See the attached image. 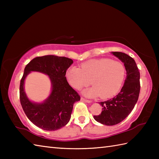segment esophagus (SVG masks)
<instances>
[{"label": "esophagus", "mask_w": 159, "mask_h": 159, "mask_svg": "<svg viewBox=\"0 0 159 159\" xmlns=\"http://www.w3.org/2000/svg\"><path fill=\"white\" fill-rule=\"evenodd\" d=\"M81 100L84 101V102H85L87 103H92V100H87L85 98H81Z\"/></svg>", "instance_id": "1"}]
</instances>
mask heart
Masks as SVG:
<instances>
[{"mask_svg": "<svg viewBox=\"0 0 159 159\" xmlns=\"http://www.w3.org/2000/svg\"><path fill=\"white\" fill-rule=\"evenodd\" d=\"M66 77L70 85L76 89L89 85L92 80L93 86L83 90V95L87 97L100 96L105 99L119 92L126 77V69L117 61L106 58L92 59L83 63L80 68L76 66L69 67Z\"/></svg>", "mask_w": 159, "mask_h": 159, "instance_id": "1", "label": "heart"}]
</instances>
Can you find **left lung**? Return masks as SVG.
<instances>
[{"label": "left lung", "instance_id": "left-lung-1", "mask_svg": "<svg viewBox=\"0 0 159 159\" xmlns=\"http://www.w3.org/2000/svg\"><path fill=\"white\" fill-rule=\"evenodd\" d=\"M124 63L126 71V79L120 93L113 98L99 104L102 107L94 120L107 126L120 123L133 111L139 98L140 92V73L134 60L129 55L121 52H112Z\"/></svg>", "mask_w": 159, "mask_h": 159}]
</instances>
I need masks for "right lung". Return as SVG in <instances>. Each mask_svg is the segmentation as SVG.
Here are the masks:
<instances>
[{"mask_svg": "<svg viewBox=\"0 0 159 159\" xmlns=\"http://www.w3.org/2000/svg\"><path fill=\"white\" fill-rule=\"evenodd\" d=\"M72 63V59L67 57L45 55L35 57L25 67L20 85V103L29 120L43 130H57L65 126L70 120L74 103L80 99L66 77ZM31 71L46 74L52 82V92L42 103L32 102L25 93L24 80Z\"/></svg>", "mask_w": 159, "mask_h": 159, "instance_id": "add662e5", "label": "right lung"}]
</instances>
